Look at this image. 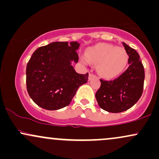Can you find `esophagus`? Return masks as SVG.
<instances>
[{
    "instance_id": "obj_1",
    "label": "esophagus",
    "mask_w": 159,
    "mask_h": 159,
    "mask_svg": "<svg viewBox=\"0 0 159 159\" xmlns=\"http://www.w3.org/2000/svg\"><path fill=\"white\" fill-rule=\"evenodd\" d=\"M96 77V75H93V74H92V73H90L89 74V81H90V80H92L93 78H95Z\"/></svg>"
}]
</instances>
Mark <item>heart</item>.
Here are the masks:
<instances>
[{"mask_svg":"<svg viewBox=\"0 0 159 159\" xmlns=\"http://www.w3.org/2000/svg\"><path fill=\"white\" fill-rule=\"evenodd\" d=\"M86 57H81L84 65L97 63V71L104 78H113L123 72L128 62L127 52L123 48L106 43H98L87 49Z\"/></svg>","mask_w":159,"mask_h":159,"instance_id":"b5f03b06","label":"heart"}]
</instances>
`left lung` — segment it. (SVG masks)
Listing matches in <instances>:
<instances>
[{
	"label": "left lung",
	"instance_id": "8db88e82",
	"mask_svg": "<svg viewBox=\"0 0 159 159\" xmlns=\"http://www.w3.org/2000/svg\"><path fill=\"white\" fill-rule=\"evenodd\" d=\"M123 45L129 55V67L114 81L100 80L101 87L96 93L99 107L107 112L128 110L137 103L143 93L145 74L139 54L125 43Z\"/></svg>",
	"mask_w": 159,
	"mask_h": 159
}]
</instances>
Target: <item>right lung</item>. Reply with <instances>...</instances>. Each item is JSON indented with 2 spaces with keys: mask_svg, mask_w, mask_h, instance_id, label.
Wrapping results in <instances>:
<instances>
[{
  "mask_svg": "<svg viewBox=\"0 0 159 159\" xmlns=\"http://www.w3.org/2000/svg\"><path fill=\"white\" fill-rule=\"evenodd\" d=\"M78 42H54L37 48L27 63V90L36 105L54 111L69 105L78 87L88 81V73L78 74Z\"/></svg>",
  "mask_w": 159,
  "mask_h": 159,
  "instance_id": "obj_1",
  "label": "right lung"
}]
</instances>
